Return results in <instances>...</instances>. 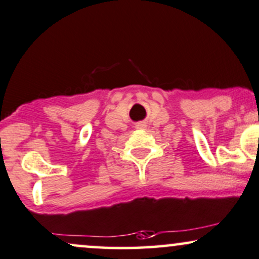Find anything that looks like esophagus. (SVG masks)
<instances>
[{
	"label": "esophagus",
	"mask_w": 259,
	"mask_h": 259,
	"mask_svg": "<svg viewBox=\"0 0 259 259\" xmlns=\"http://www.w3.org/2000/svg\"><path fill=\"white\" fill-rule=\"evenodd\" d=\"M136 127H139V129H143V127H145V124H143V123H140L139 125L136 126Z\"/></svg>",
	"instance_id": "34e87169"
}]
</instances>
